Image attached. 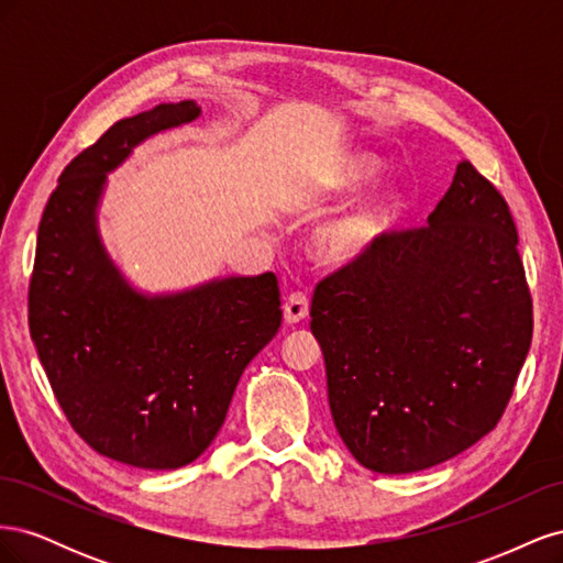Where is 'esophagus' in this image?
Wrapping results in <instances>:
<instances>
[{"mask_svg":"<svg viewBox=\"0 0 563 563\" xmlns=\"http://www.w3.org/2000/svg\"><path fill=\"white\" fill-rule=\"evenodd\" d=\"M308 312H310V298L305 296V294L296 291V294H291V296L286 298V302H284V319H286V323H298V321H302L305 317H308Z\"/></svg>","mask_w":563,"mask_h":563,"instance_id":"34e87169","label":"esophagus"}]
</instances>
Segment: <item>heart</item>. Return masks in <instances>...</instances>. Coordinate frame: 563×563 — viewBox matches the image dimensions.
<instances>
[{"mask_svg":"<svg viewBox=\"0 0 563 563\" xmlns=\"http://www.w3.org/2000/svg\"><path fill=\"white\" fill-rule=\"evenodd\" d=\"M380 162L368 152H345L327 172L321 185L333 199H343L364 190L378 178ZM401 197L395 187H378L352 207L338 211L314 232V251L329 265H352L376 249L395 228Z\"/></svg>","mask_w":563,"mask_h":563,"instance_id":"obj_1","label":"heart"}]
</instances>
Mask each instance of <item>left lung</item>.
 Instances as JSON below:
<instances>
[{
	"label": "left lung",
	"mask_w": 563,
	"mask_h": 563,
	"mask_svg": "<svg viewBox=\"0 0 563 563\" xmlns=\"http://www.w3.org/2000/svg\"><path fill=\"white\" fill-rule=\"evenodd\" d=\"M517 244L507 201L463 159L428 225L317 284L331 416L364 467L428 470L496 428L533 335Z\"/></svg>",
	"instance_id": "8db88e82"
}]
</instances>
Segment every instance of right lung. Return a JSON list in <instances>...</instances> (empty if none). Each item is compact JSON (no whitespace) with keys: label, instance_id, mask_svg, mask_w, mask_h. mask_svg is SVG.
<instances>
[{"label":"right lung","instance_id":"right-lung-1","mask_svg":"<svg viewBox=\"0 0 563 563\" xmlns=\"http://www.w3.org/2000/svg\"><path fill=\"white\" fill-rule=\"evenodd\" d=\"M195 100L119 119L65 166L37 232L32 343L75 432L143 470L190 465L223 428L244 368L282 327L272 272L145 296L98 234L106 178L150 135L195 122Z\"/></svg>","mask_w":563,"mask_h":563}]
</instances>
